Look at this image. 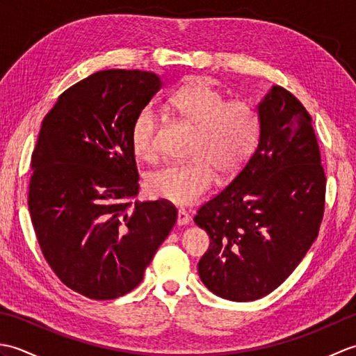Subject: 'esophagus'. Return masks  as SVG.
<instances>
[{"mask_svg": "<svg viewBox=\"0 0 356 356\" xmlns=\"http://www.w3.org/2000/svg\"><path fill=\"white\" fill-rule=\"evenodd\" d=\"M190 220H191V217H190V214L186 213L185 209H179L177 211V225L179 226H185V225L190 223Z\"/></svg>", "mask_w": 356, "mask_h": 356, "instance_id": "esophagus-1", "label": "esophagus"}]
</instances>
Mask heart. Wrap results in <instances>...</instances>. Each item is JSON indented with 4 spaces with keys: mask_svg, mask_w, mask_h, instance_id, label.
Instances as JSON below:
<instances>
[{
    "mask_svg": "<svg viewBox=\"0 0 356 356\" xmlns=\"http://www.w3.org/2000/svg\"><path fill=\"white\" fill-rule=\"evenodd\" d=\"M171 108L195 128L190 162L165 165L147 177L153 197L176 205L197 202L214 184L216 170L223 177L237 174L252 156L260 139L257 110L243 101L228 102L209 82H188L170 97ZM157 115L143 107L131 127L134 154L149 161L156 153Z\"/></svg>",
    "mask_w": 356,
    "mask_h": 356,
    "instance_id": "heart-1",
    "label": "heart"
}]
</instances>
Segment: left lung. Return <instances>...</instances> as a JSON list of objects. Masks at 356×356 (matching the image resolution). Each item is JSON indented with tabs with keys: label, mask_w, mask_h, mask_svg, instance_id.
Returning <instances> with one entry per match:
<instances>
[{
	"label": "left lung",
	"mask_w": 356,
	"mask_h": 356,
	"mask_svg": "<svg viewBox=\"0 0 356 356\" xmlns=\"http://www.w3.org/2000/svg\"><path fill=\"white\" fill-rule=\"evenodd\" d=\"M259 145L232 182L194 223L209 236L199 275L231 301H254L289 277L318 237L326 176L312 119L297 97L274 86L257 105Z\"/></svg>",
	"instance_id": "obj_1"
}]
</instances>
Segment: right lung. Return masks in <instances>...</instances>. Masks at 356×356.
Segmentation results:
<instances>
[{
  "label": "right lung",
  "mask_w": 356,
  "mask_h": 356,
  "mask_svg": "<svg viewBox=\"0 0 356 356\" xmlns=\"http://www.w3.org/2000/svg\"><path fill=\"white\" fill-rule=\"evenodd\" d=\"M163 82L102 70L59 96L32 154L29 211L53 272L92 300L133 291L177 220L170 202H139L131 127Z\"/></svg>",
  "instance_id": "obj_1"
}]
</instances>
